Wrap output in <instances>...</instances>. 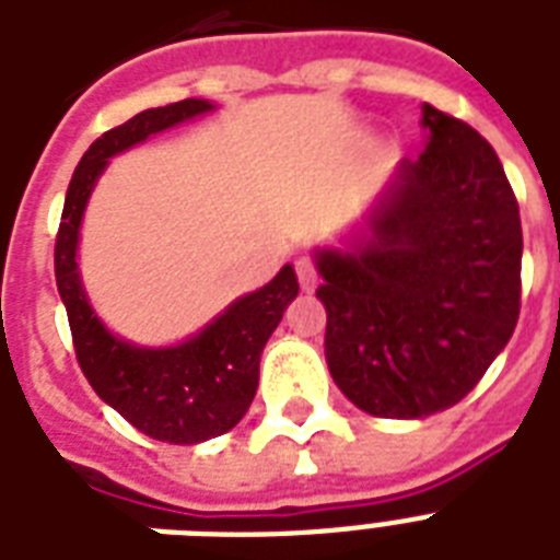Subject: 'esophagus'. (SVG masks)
Here are the masks:
<instances>
[{
	"label": "esophagus",
	"mask_w": 560,
	"mask_h": 560,
	"mask_svg": "<svg viewBox=\"0 0 560 560\" xmlns=\"http://www.w3.org/2000/svg\"><path fill=\"white\" fill-rule=\"evenodd\" d=\"M296 276H299V284H302V290H305V293H314L316 284H319V272H316V267L311 258H299Z\"/></svg>",
	"instance_id": "esophagus-1"
}]
</instances>
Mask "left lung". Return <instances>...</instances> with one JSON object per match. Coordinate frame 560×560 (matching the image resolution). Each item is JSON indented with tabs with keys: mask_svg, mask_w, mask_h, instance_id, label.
I'll use <instances>...</instances> for the list:
<instances>
[{
	"mask_svg": "<svg viewBox=\"0 0 560 560\" xmlns=\"http://www.w3.org/2000/svg\"><path fill=\"white\" fill-rule=\"evenodd\" d=\"M421 127L424 151L400 160L346 246L314 249L328 372L377 418L459 404L521 314V209L494 148L430 104Z\"/></svg>",
	"mask_w": 560,
	"mask_h": 560,
	"instance_id": "obj_1",
	"label": "left lung"
}]
</instances>
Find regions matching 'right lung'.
I'll use <instances>...</instances> for the list:
<instances>
[{"instance_id":"obj_1","label":"right lung","mask_w":560,"mask_h":560,"mask_svg":"<svg viewBox=\"0 0 560 560\" xmlns=\"http://www.w3.org/2000/svg\"><path fill=\"white\" fill-rule=\"evenodd\" d=\"M211 109L214 104L206 98L177 101L144 109L95 139L72 174L55 244L57 293L69 314L74 354L86 381L136 430L168 444L209 442L246 416L258 389L264 346L299 293L296 270L284 264L276 279L235 299L188 340L151 349L116 337L101 323L83 288L78 244L86 202L109 160Z\"/></svg>"}]
</instances>
